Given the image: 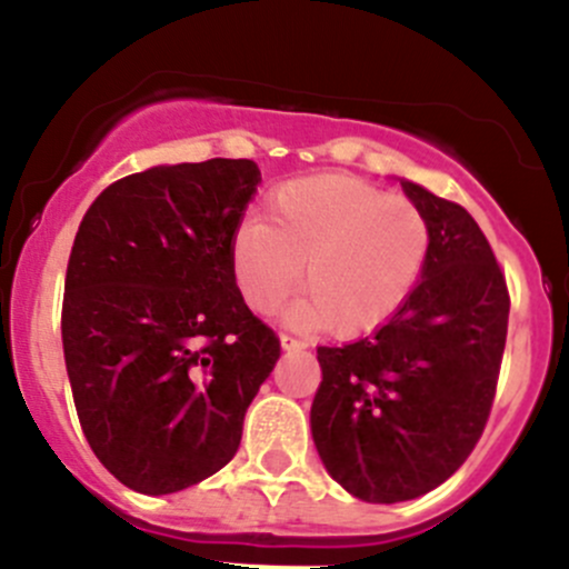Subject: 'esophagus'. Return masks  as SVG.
<instances>
[{
    "label": "esophagus",
    "instance_id": "34e87169",
    "mask_svg": "<svg viewBox=\"0 0 569 569\" xmlns=\"http://www.w3.org/2000/svg\"><path fill=\"white\" fill-rule=\"evenodd\" d=\"M280 347L286 349V352H300V349H306V343L297 341V338L286 336V332H280Z\"/></svg>",
    "mask_w": 569,
    "mask_h": 569
}]
</instances>
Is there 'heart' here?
I'll return each mask as SVG.
<instances>
[{
	"instance_id": "b5f03b06",
	"label": "heart",
	"mask_w": 569,
	"mask_h": 569,
	"mask_svg": "<svg viewBox=\"0 0 569 569\" xmlns=\"http://www.w3.org/2000/svg\"><path fill=\"white\" fill-rule=\"evenodd\" d=\"M267 219L231 237V267L244 302L272 313L300 286L289 319L352 338L386 325L416 289L429 256V222L412 200L343 176L297 178L274 189Z\"/></svg>"
}]
</instances>
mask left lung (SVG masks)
Segmentation results:
<instances>
[{"mask_svg":"<svg viewBox=\"0 0 569 569\" xmlns=\"http://www.w3.org/2000/svg\"><path fill=\"white\" fill-rule=\"evenodd\" d=\"M429 256L380 330L319 347L311 432L327 473L360 501H410L443 485L479 443L496 399L509 291L490 242L460 203L412 181Z\"/></svg>","mask_w":569,"mask_h":569,"instance_id":"left-lung-1","label":"left lung"}]
</instances>
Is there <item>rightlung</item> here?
<instances>
[{
	"label": "right lung",
	"instance_id": "right-lung-1",
	"mask_svg": "<svg viewBox=\"0 0 569 569\" xmlns=\"http://www.w3.org/2000/svg\"><path fill=\"white\" fill-rule=\"evenodd\" d=\"M261 170L250 159L162 164L109 183L66 272L62 352L90 449L146 496L233 460L280 341L231 267Z\"/></svg>",
	"mask_w": 569,
	"mask_h": 569
}]
</instances>
